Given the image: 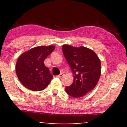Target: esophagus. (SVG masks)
Returning a JSON list of instances; mask_svg holds the SVG:
<instances>
[{"label":"esophagus","instance_id":"34e87169","mask_svg":"<svg viewBox=\"0 0 127 127\" xmlns=\"http://www.w3.org/2000/svg\"><path fill=\"white\" fill-rule=\"evenodd\" d=\"M65 75V74L64 73H61L60 74H59V75H58L57 76V77H59V78H61V77H63V76Z\"/></svg>","mask_w":127,"mask_h":127}]
</instances>
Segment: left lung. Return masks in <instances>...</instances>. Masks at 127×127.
Returning a JSON list of instances; mask_svg holds the SVG:
<instances>
[{
    "label": "left lung",
    "instance_id": "obj_1",
    "mask_svg": "<svg viewBox=\"0 0 127 127\" xmlns=\"http://www.w3.org/2000/svg\"><path fill=\"white\" fill-rule=\"evenodd\" d=\"M62 51L73 74L72 85L65 91L74 98L87 94L96 87L101 74V63L93 50L81 46H62Z\"/></svg>",
    "mask_w": 127,
    "mask_h": 127
}]
</instances>
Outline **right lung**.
I'll use <instances>...</instances> for the list:
<instances>
[{
    "instance_id": "right-lung-1",
    "label": "right lung",
    "mask_w": 127,
    "mask_h": 127,
    "mask_svg": "<svg viewBox=\"0 0 127 127\" xmlns=\"http://www.w3.org/2000/svg\"><path fill=\"white\" fill-rule=\"evenodd\" d=\"M55 46H37L24 52L17 60L15 70L19 80L24 87L33 91H42L53 79L44 61Z\"/></svg>"
}]
</instances>
